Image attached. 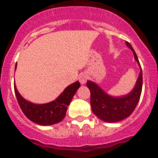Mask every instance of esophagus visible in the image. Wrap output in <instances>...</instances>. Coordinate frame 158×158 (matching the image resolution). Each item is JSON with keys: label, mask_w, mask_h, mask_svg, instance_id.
Listing matches in <instances>:
<instances>
[{"label": "esophagus", "mask_w": 158, "mask_h": 158, "mask_svg": "<svg viewBox=\"0 0 158 158\" xmlns=\"http://www.w3.org/2000/svg\"><path fill=\"white\" fill-rule=\"evenodd\" d=\"M87 78H88V76H87L85 73H83L81 74L80 77H79V81L81 85H84L85 84V82L87 81Z\"/></svg>", "instance_id": "esophagus-1"}]
</instances>
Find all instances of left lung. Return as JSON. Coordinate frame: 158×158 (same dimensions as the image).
I'll use <instances>...</instances> for the list:
<instances>
[{"label":"left lung","mask_w":158,"mask_h":158,"mask_svg":"<svg viewBox=\"0 0 158 158\" xmlns=\"http://www.w3.org/2000/svg\"><path fill=\"white\" fill-rule=\"evenodd\" d=\"M126 45L132 51L135 60L138 64L140 65L137 56L131 44L126 41ZM142 83L143 77L140 68L139 77L131 93L123 97L114 98L106 94L99 86H98L97 84L88 81L86 85L90 90V104L94 114L97 115L98 118L107 123L123 120L131 115L140 99L142 91Z\"/></svg>","instance_id":"obj_1"}]
</instances>
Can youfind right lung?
Returning a JSON list of instances; mask_svg holds the SVG:
<instances>
[{"mask_svg": "<svg viewBox=\"0 0 158 158\" xmlns=\"http://www.w3.org/2000/svg\"><path fill=\"white\" fill-rule=\"evenodd\" d=\"M80 85L79 81L70 85L56 99L46 104H34L24 99L18 93L15 85L14 92L18 104L25 115L34 123L45 126L55 124L63 120L66 114L68 106L70 104Z\"/></svg>", "mask_w": 158, "mask_h": 158, "instance_id": "add662e5", "label": "right lung"}]
</instances>
